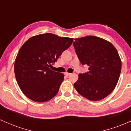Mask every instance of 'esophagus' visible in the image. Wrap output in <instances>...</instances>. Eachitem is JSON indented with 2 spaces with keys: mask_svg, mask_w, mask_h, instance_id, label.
<instances>
[{
  "mask_svg": "<svg viewBox=\"0 0 131 131\" xmlns=\"http://www.w3.org/2000/svg\"><path fill=\"white\" fill-rule=\"evenodd\" d=\"M64 74H65L66 76H69V75H70V73H69V72H64Z\"/></svg>",
  "mask_w": 131,
  "mask_h": 131,
  "instance_id": "esophagus-1",
  "label": "esophagus"
}]
</instances>
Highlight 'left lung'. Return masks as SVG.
I'll return each mask as SVG.
<instances>
[{"instance_id":"1","label":"left lung","mask_w":131,"mask_h":131,"mask_svg":"<svg viewBox=\"0 0 131 131\" xmlns=\"http://www.w3.org/2000/svg\"><path fill=\"white\" fill-rule=\"evenodd\" d=\"M79 61L89 71L79 74L73 84L77 92L91 101H98L115 89L121 70V60L111 42L94 36L75 39L73 42Z\"/></svg>"}]
</instances>
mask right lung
<instances>
[{
	"mask_svg": "<svg viewBox=\"0 0 131 131\" xmlns=\"http://www.w3.org/2000/svg\"><path fill=\"white\" fill-rule=\"evenodd\" d=\"M73 40L45 33L32 36L23 44L15 61L14 70L19 87L26 96L36 102H46L56 95L64 75L49 67Z\"/></svg>",
	"mask_w": 131,
	"mask_h": 131,
	"instance_id": "right-lung-1",
	"label": "right lung"
}]
</instances>
